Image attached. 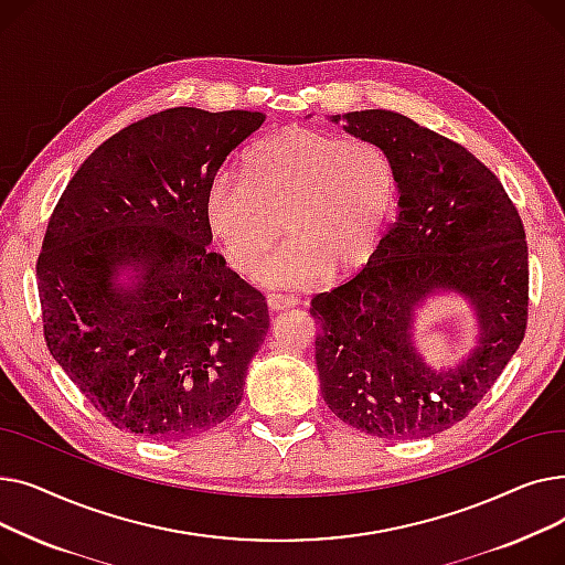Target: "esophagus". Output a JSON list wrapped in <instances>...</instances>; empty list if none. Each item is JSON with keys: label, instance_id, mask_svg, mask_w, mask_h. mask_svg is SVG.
Masks as SVG:
<instances>
[{"label": "esophagus", "instance_id": "esophagus-1", "mask_svg": "<svg viewBox=\"0 0 565 565\" xmlns=\"http://www.w3.org/2000/svg\"><path fill=\"white\" fill-rule=\"evenodd\" d=\"M295 305H298V300H295L292 295H279V292L267 295V307L273 311H286V309H292Z\"/></svg>", "mask_w": 565, "mask_h": 565}]
</instances>
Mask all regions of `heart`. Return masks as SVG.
<instances>
[{"label": "heart", "instance_id": "heart-1", "mask_svg": "<svg viewBox=\"0 0 565 565\" xmlns=\"http://www.w3.org/2000/svg\"><path fill=\"white\" fill-rule=\"evenodd\" d=\"M398 207L390 153L369 139H343L290 126L258 139L245 171H220L205 192V220L235 273L252 275L280 236L291 243L268 259L265 286H313L348 277L375 256Z\"/></svg>", "mask_w": 565, "mask_h": 565}]
</instances>
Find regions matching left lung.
<instances>
[{
    "label": "left lung",
    "mask_w": 565,
    "mask_h": 565,
    "mask_svg": "<svg viewBox=\"0 0 565 565\" xmlns=\"http://www.w3.org/2000/svg\"><path fill=\"white\" fill-rule=\"evenodd\" d=\"M343 118L345 132L390 153L401 196L375 256L311 300L320 322V392L341 422L362 433L428 437L477 407L524 339V226L499 178L465 146L398 111L364 109ZM435 289L465 294L482 324L480 345L449 372L426 367L411 343L413 311Z\"/></svg>",
    "instance_id": "left-lung-1"
}]
</instances>
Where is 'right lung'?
I'll list each match as a JSON object with an SVG mask.
<instances>
[{"mask_svg":"<svg viewBox=\"0 0 565 565\" xmlns=\"http://www.w3.org/2000/svg\"><path fill=\"white\" fill-rule=\"evenodd\" d=\"M265 116L173 107L84 160L36 260L45 343L111 426L183 439L228 419L270 316L263 292L207 252L205 192ZM132 266L138 284L117 273Z\"/></svg>","mask_w":565,"mask_h":565,"instance_id":"right-lung-1","label":"right lung"}]
</instances>
